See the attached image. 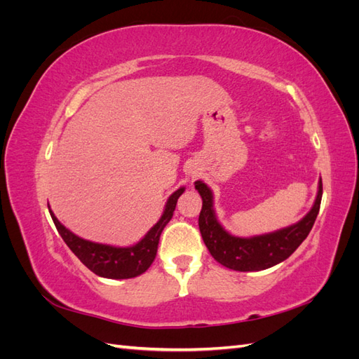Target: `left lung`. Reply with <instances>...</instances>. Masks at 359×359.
<instances>
[{"label":"left lung","instance_id":"obj_1","mask_svg":"<svg viewBox=\"0 0 359 359\" xmlns=\"http://www.w3.org/2000/svg\"><path fill=\"white\" fill-rule=\"evenodd\" d=\"M202 198L199 229L211 256L223 266L233 271H262L286 260L310 233L319 214L322 201V180L311 210L302 219L283 229L255 236H235L217 220L212 190L203 181L194 182Z\"/></svg>","mask_w":359,"mask_h":359}]
</instances>
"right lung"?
<instances>
[{"instance_id":"obj_1","label":"right lung","mask_w":359,"mask_h":359,"mask_svg":"<svg viewBox=\"0 0 359 359\" xmlns=\"http://www.w3.org/2000/svg\"><path fill=\"white\" fill-rule=\"evenodd\" d=\"M184 190H186V187H180L177 191L170 194L165 205V211H163L158 222L151 227L142 240L128 247H116L83 240V238L69 231L57 219L55 214L52 212L50 206H48L52 220L55 223L57 231L64 243L69 245V248L78 256V259L86 268L91 269L94 274L104 278H133L145 273L151 264L154 262L160 235L163 229H165V226L170 222L178 198L184 193Z\"/></svg>"}]
</instances>
